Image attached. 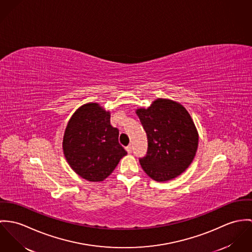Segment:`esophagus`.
Instances as JSON below:
<instances>
[{
  "label": "esophagus",
  "instance_id": "34e87169",
  "mask_svg": "<svg viewBox=\"0 0 252 252\" xmlns=\"http://www.w3.org/2000/svg\"><path fill=\"white\" fill-rule=\"evenodd\" d=\"M126 152H127L128 154H130V153L132 152V149H131V145H128V146H126Z\"/></svg>",
  "mask_w": 252,
  "mask_h": 252
}]
</instances>
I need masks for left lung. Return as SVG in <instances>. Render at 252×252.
I'll use <instances>...</instances> for the list:
<instances>
[{
    "mask_svg": "<svg viewBox=\"0 0 252 252\" xmlns=\"http://www.w3.org/2000/svg\"><path fill=\"white\" fill-rule=\"evenodd\" d=\"M147 133L148 151L140 158L145 173L157 182H167L190 165L198 147V132L187 109L166 98L156 99L136 110Z\"/></svg>",
    "mask_w": 252,
    "mask_h": 252,
    "instance_id": "obj_1",
    "label": "left lung"
}]
</instances>
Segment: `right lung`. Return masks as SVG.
<instances>
[{"label":"right lung","mask_w":252,"mask_h":252,"mask_svg":"<svg viewBox=\"0 0 252 252\" xmlns=\"http://www.w3.org/2000/svg\"><path fill=\"white\" fill-rule=\"evenodd\" d=\"M71 169L90 182H101L127 153L119 144V129L110 125V112L98 103H87L71 116L63 140Z\"/></svg>","instance_id":"1"}]
</instances>
